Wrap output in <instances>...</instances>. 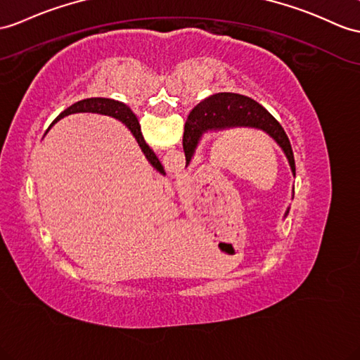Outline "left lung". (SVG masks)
<instances>
[{"label":"left lung","instance_id":"8db88e82","mask_svg":"<svg viewBox=\"0 0 360 360\" xmlns=\"http://www.w3.org/2000/svg\"><path fill=\"white\" fill-rule=\"evenodd\" d=\"M235 127L257 128L267 133L281 146L288 163H290L292 172L295 174V157L284 128L262 105L248 96L236 93H218L209 96L189 112L185 124V134H183V151L186 155V165H189L198 140L205 133Z\"/></svg>","mask_w":360,"mask_h":360}]
</instances>
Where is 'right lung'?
Masks as SVG:
<instances>
[{
    "mask_svg": "<svg viewBox=\"0 0 360 360\" xmlns=\"http://www.w3.org/2000/svg\"><path fill=\"white\" fill-rule=\"evenodd\" d=\"M73 112H98V114H107V116L111 117H116L119 120L124 122V124L131 129V133L136 137L137 143L140 146V150L145 154V157L148 159L154 168L159 171L160 174H165V169L162 163L157 159V155L154 154V151L151 150L150 146L146 145L145 139L140 133V125H139V120L134 116V112L131 111L125 103H122L119 101H114V99H107V98H91V99H84V101H79L76 103H73L72 107H68L65 111H63L59 114V116L53 120L58 122L59 119H63L64 116H68V114H73ZM51 124V125H53ZM50 125V127H51ZM50 129V128H49ZM47 129V131H49ZM46 131V133H47Z\"/></svg>",
    "mask_w": 360,
    "mask_h": 360,
    "instance_id": "obj_1",
    "label": "right lung"
}]
</instances>
